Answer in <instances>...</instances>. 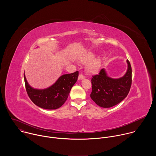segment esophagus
Masks as SVG:
<instances>
[{"label":"esophagus","mask_w":156,"mask_h":156,"mask_svg":"<svg viewBox=\"0 0 156 156\" xmlns=\"http://www.w3.org/2000/svg\"><path fill=\"white\" fill-rule=\"evenodd\" d=\"M84 78H85L84 76L82 73H81V74L79 75V76H78V79H79V80H82V79H84Z\"/></svg>","instance_id":"1"}]
</instances>
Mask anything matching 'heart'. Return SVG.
Returning a JSON list of instances; mask_svg holds the SVG:
<instances>
[{
    "label": "heart",
    "instance_id": "b5f03b06",
    "mask_svg": "<svg viewBox=\"0 0 156 156\" xmlns=\"http://www.w3.org/2000/svg\"><path fill=\"white\" fill-rule=\"evenodd\" d=\"M94 54L91 52H88L84 54L80 58L81 62L84 64H87L86 70L89 73H96L100 67L101 60L99 58H94Z\"/></svg>",
    "mask_w": 156,
    "mask_h": 156
}]
</instances>
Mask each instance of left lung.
<instances>
[{"mask_svg":"<svg viewBox=\"0 0 156 156\" xmlns=\"http://www.w3.org/2000/svg\"><path fill=\"white\" fill-rule=\"evenodd\" d=\"M128 70L124 76L112 79L107 76L104 69L91 78L92 91L90 97L99 106L112 107L122 101L128 95L131 86V66L128 60Z\"/></svg>","mask_w":156,"mask_h":156,"instance_id":"1","label":"left lung"}]
</instances>
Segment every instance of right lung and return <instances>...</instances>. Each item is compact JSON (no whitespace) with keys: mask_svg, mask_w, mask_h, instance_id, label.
I'll use <instances>...</instances> for the list:
<instances>
[{"mask_svg":"<svg viewBox=\"0 0 156 156\" xmlns=\"http://www.w3.org/2000/svg\"><path fill=\"white\" fill-rule=\"evenodd\" d=\"M78 77V71L63 75L51 87L40 90L31 87L24 75L26 90L30 99L38 107L49 110L58 108L65 103Z\"/></svg>","mask_w":156,"mask_h":156,"instance_id":"add662e5","label":"right lung"}]
</instances>
